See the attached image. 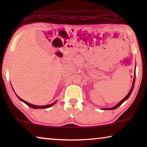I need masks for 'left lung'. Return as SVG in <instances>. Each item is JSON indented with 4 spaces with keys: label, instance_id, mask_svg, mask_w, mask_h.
<instances>
[{
    "label": "left lung",
    "instance_id": "1",
    "mask_svg": "<svg viewBox=\"0 0 147 147\" xmlns=\"http://www.w3.org/2000/svg\"><path fill=\"white\" fill-rule=\"evenodd\" d=\"M134 82H135V76H134V80H133V83H132V88H131V89H130V92H128V94H127V96H126L125 98H124L123 100H122L121 101H120L119 103H118V104H116V105L115 106H114V107H112V108H106V110H114V109H116V108H117L118 106H120V105H121V104L123 103V102L125 101V100H126L128 99V98H129V96H130V94H131V93H132V90H133V88H134Z\"/></svg>",
    "mask_w": 147,
    "mask_h": 147
}]
</instances>
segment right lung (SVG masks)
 <instances>
[{"label":"right lung","instance_id":"obj_1","mask_svg":"<svg viewBox=\"0 0 147 147\" xmlns=\"http://www.w3.org/2000/svg\"><path fill=\"white\" fill-rule=\"evenodd\" d=\"M17 96L18 98H19V99L20 100H21L22 102H23L24 103H25L26 104H27V106H29V107H31V108H35V109H39V108H49V107H51V106H52L53 105H54V104L55 103V102H54V103H53V104H49V105H45V106H35V105H33V104H31L28 103V102H25V100H22L21 98H20L17 95Z\"/></svg>","mask_w":147,"mask_h":147}]
</instances>
